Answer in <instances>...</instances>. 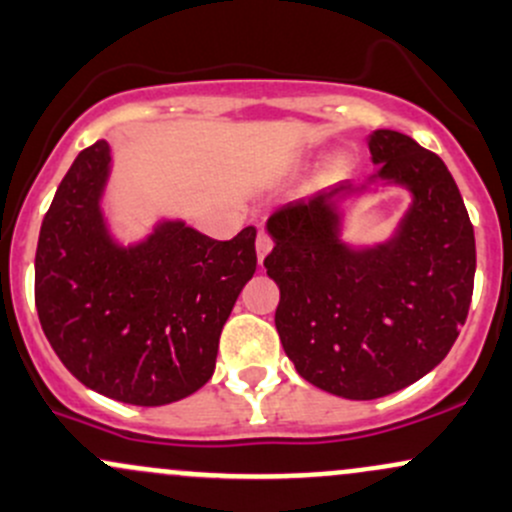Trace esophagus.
Returning a JSON list of instances; mask_svg holds the SVG:
<instances>
[{"label":"esophagus","mask_w":512,"mask_h":512,"mask_svg":"<svg viewBox=\"0 0 512 512\" xmlns=\"http://www.w3.org/2000/svg\"><path fill=\"white\" fill-rule=\"evenodd\" d=\"M255 247H257V260H260V265H262V260L267 257V252L272 250V238H269V233L265 228H260V233H257Z\"/></svg>","instance_id":"1"}]
</instances>
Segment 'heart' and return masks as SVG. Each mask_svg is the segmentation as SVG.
I'll list each match as a JSON object with an SVG mask.
<instances>
[{"instance_id": "1", "label": "heart", "mask_w": 512, "mask_h": 512, "mask_svg": "<svg viewBox=\"0 0 512 512\" xmlns=\"http://www.w3.org/2000/svg\"><path fill=\"white\" fill-rule=\"evenodd\" d=\"M345 167H347V160H345V155H335L333 160H330L328 165H325V172H328L330 177H335V174L345 172Z\"/></svg>"}]
</instances>
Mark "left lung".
<instances>
[{"mask_svg": "<svg viewBox=\"0 0 512 512\" xmlns=\"http://www.w3.org/2000/svg\"><path fill=\"white\" fill-rule=\"evenodd\" d=\"M367 182L294 201L267 221V274L279 286L274 325L308 384L372 401L406 389L452 350L469 313L476 272L474 226L447 165L411 136H369ZM374 183L403 186L412 204L376 246L341 238V204Z\"/></svg>", "mask_w": 512, "mask_h": 512, "instance_id": "1", "label": "left lung"}]
</instances>
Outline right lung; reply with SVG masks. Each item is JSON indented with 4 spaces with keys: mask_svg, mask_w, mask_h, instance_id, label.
<instances>
[{
    "mask_svg": "<svg viewBox=\"0 0 512 512\" xmlns=\"http://www.w3.org/2000/svg\"><path fill=\"white\" fill-rule=\"evenodd\" d=\"M109 174L111 148L97 140L55 192L38 235V318L87 389L165 406L211 379L223 325L255 274L257 230L213 240L165 218L123 245L101 209Z\"/></svg>",
    "mask_w": 512,
    "mask_h": 512,
    "instance_id": "right-lung-1",
    "label": "right lung"
}]
</instances>
